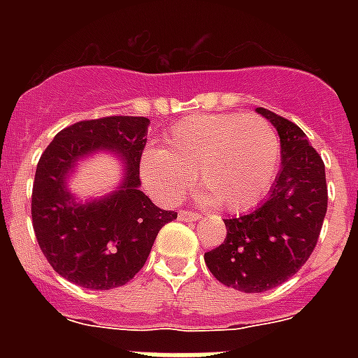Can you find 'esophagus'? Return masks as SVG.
Wrapping results in <instances>:
<instances>
[{"label": "esophagus", "instance_id": "obj_1", "mask_svg": "<svg viewBox=\"0 0 358 358\" xmlns=\"http://www.w3.org/2000/svg\"><path fill=\"white\" fill-rule=\"evenodd\" d=\"M178 217L182 219V221H199L202 215L196 212H191V210H182V212L178 213Z\"/></svg>", "mask_w": 358, "mask_h": 358}]
</instances>
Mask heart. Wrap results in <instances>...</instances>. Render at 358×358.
I'll return each instance as SVG.
<instances>
[{
    "instance_id": "b5f03b06",
    "label": "heart",
    "mask_w": 358,
    "mask_h": 358,
    "mask_svg": "<svg viewBox=\"0 0 358 358\" xmlns=\"http://www.w3.org/2000/svg\"><path fill=\"white\" fill-rule=\"evenodd\" d=\"M167 146L143 152L139 173L157 201L174 204L201 176L208 193L229 212L255 208L277 176V131L255 113L193 115L174 124Z\"/></svg>"
}]
</instances>
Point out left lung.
<instances>
[{"label": "left lung", "mask_w": 358, "mask_h": 358, "mask_svg": "<svg viewBox=\"0 0 358 358\" xmlns=\"http://www.w3.org/2000/svg\"><path fill=\"white\" fill-rule=\"evenodd\" d=\"M277 128L282 167L267 201L255 212L224 219L227 238L204 255L224 286L260 294L286 282L310 258L327 213L325 165L292 120L256 109Z\"/></svg>", "instance_id": "1"}]
</instances>
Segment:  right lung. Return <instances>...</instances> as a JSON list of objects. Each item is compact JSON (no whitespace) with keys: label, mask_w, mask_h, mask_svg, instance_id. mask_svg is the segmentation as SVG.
<instances>
[{"label":"right lung","mask_w":358,"mask_h":358,"mask_svg":"<svg viewBox=\"0 0 358 358\" xmlns=\"http://www.w3.org/2000/svg\"><path fill=\"white\" fill-rule=\"evenodd\" d=\"M150 120L146 117H102L61 129L36 165L31 221L42 255L70 282L89 289L119 288L145 266L162 227L178 213L157 208L139 189V162ZM119 150L127 178L102 201L78 205L64 176L94 150Z\"/></svg>","instance_id":"right-lung-1"}]
</instances>
